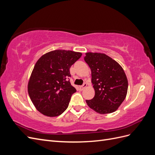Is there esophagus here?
<instances>
[{"mask_svg":"<svg viewBox=\"0 0 155 155\" xmlns=\"http://www.w3.org/2000/svg\"><path fill=\"white\" fill-rule=\"evenodd\" d=\"M87 84L86 83H85L82 86L79 87V90H80V91L84 90V89H85V88L87 87Z\"/></svg>","mask_w":155,"mask_h":155,"instance_id":"1","label":"esophagus"}]
</instances>
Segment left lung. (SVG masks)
Wrapping results in <instances>:
<instances>
[{"label":"left lung","mask_w":155,"mask_h":155,"mask_svg":"<svg viewBox=\"0 0 155 155\" xmlns=\"http://www.w3.org/2000/svg\"><path fill=\"white\" fill-rule=\"evenodd\" d=\"M84 58L91 70L95 95L86 100L88 106L97 113L115 112L125 99L128 81L121 65L105 54L87 52Z\"/></svg>","instance_id":"obj_1"}]
</instances>
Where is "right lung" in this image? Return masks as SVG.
Listing matches in <instances>:
<instances>
[{"label": "right lung", "instance_id": "1", "mask_svg": "<svg viewBox=\"0 0 155 155\" xmlns=\"http://www.w3.org/2000/svg\"><path fill=\"white\" fill-rule=\"evenodd\" d=\"M82 54L55 50L37 60L28 83V92L36 109L48 117L61 114L67 109L76 88L70 84V68Z\"/></svg>", "mask_w": 155, "mask_h": 155}]
</instances>
